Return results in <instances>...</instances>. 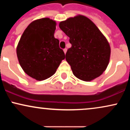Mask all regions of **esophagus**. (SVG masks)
<instances>
[{"instance_id":"obj_1","label":"esophagus","mask_w":130,"mask_h":130,"mask_svg":"<svg viewBox=\"0 0 130 130\" xmlns=\"http://www.w3.org/2000/svg\"><path fill=\"white\" fill-rule=\"evenodd\" d=\"M67 48H65L63 50V52H64V53L65 54H66V53H67Z\"/></svg>"}]
</instances>
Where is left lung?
<instances>
[{
  "instance_id": "obj_1",
  "label": "left lung",
  "mask_w": 130,
  "mask_h": 130,
  "mask_svg": "<svg viewBox=\"0 0 130 130\" xmlns=\"http://www.w3.org/2000/svg\"><path fill=\"white\" fill-rule=\"evenodd\" d=\"M59 27L70 37L71 47L65 56L74 75L90 81L102 74L109 62L111 47L96 25L86 16L77 15L60 22Z\"/></svg>"
}]
</instances>
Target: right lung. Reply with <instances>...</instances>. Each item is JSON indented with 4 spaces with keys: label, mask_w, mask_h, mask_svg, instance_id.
Wrapping results in <instances>:
<instances>
[{
    "label": "right lung",
    "mask_w": 130,
    "mask_h": 130,
    "mask_svg": "<svg viewBox=\"0 0 130 130\" xmlns=\"http://www.w3.org/2000/svg\"><path fill=\"white\" fill-rule=\"evenodd\" d=\"M55 21L47 18L31 22L22 34L16 54L24 72L37 80L49 78L56 73L65 56L55 38Z\"/></svg>",
    "instance_id": "obj_1"
}]
</instances>
